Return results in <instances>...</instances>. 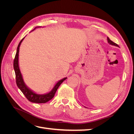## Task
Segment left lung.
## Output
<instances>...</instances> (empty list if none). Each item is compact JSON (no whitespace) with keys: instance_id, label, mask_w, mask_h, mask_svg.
Here are the masks:
<instances>
[{"instance_id":"1","label":"left lung","mask_w":134,"mask_h":134,"mask_svg":"<svg viewBox=\"0 0 134 134\" xmlns=\"http://www.w3.org/2000/svg\"><path fill=\"white\" fill-rule=\"evenodd\" d=\"M107 40H108V43H110L111 44H112V45H114V46H119V45L117 44H116V43H115V42H113V41H112L111 40L109 39V37H107Z\"/></svg>"}]
</instances>
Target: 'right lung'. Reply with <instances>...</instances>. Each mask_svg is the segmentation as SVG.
Wrapping results in <instances>:
<instances>
[{
	"mask_svg": "<svg viewBox=\"0 0 134 134\" xmlns=\"http://www.w3.org/2000/svg\"><path fill=\"white\" fill-rule=\"evenodd\" d=\"M24 38L22 39L21 41H20L19 43L18 44V46L17 47V52H16V54H15V58L14 59V62H13V67H14V69L15 71V74L16 84H17L18 87L19 88V90H21V92L23 93V94L25 96L27 99L29 101H30V102H33V103H46L48 102V101L51 100L52 98H54V97L55 94V93L58 89L59 87L65 80L67 79V78H65L59 81V82L56 84L55 87L53 88V89H52V90L50 92L47 93L46 94L40 95V94H36L35 93L32 92L31 90H30V89H28L23 82L22 76L21 73V71H20L19 65H18V53H19V46L21 42H22L23 40L24 39Z\"/></svg>",
	"mask_w": 134,
	"mask_h": 134,
	"instance_id": "add662e5",
	"label": "right lung"
}]
</instances>
